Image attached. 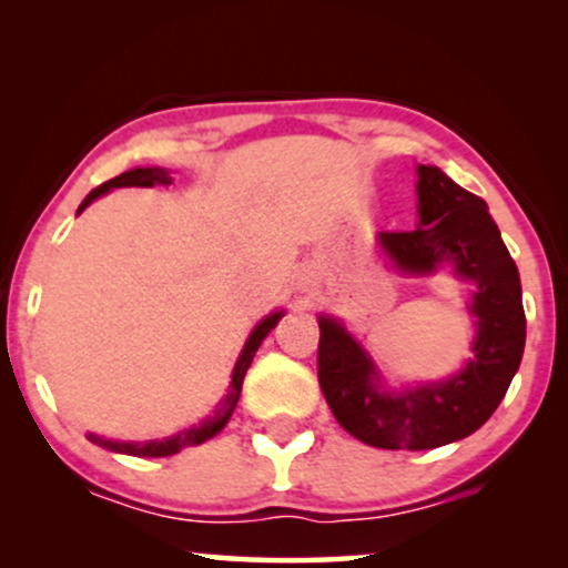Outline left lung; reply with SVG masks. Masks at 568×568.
Wrapping results in <instances>:
<instances>
[{
  "label": "left lung",
  "mask_w": 568,
  "mask_h": 568,
  "mask_svg": "<svg viewBox=\"0 0 568 568\" xmlns=\"http://www.w3.org/2000/svg\"><path fill=\"white\" fill-rule=\"evenodd\" d=\"M418 227L379 232V245L408 274H432L453 261L478 284L476 356L460 375L416 390L387 393L362 346L331 317H321L317 379L336 422L379 449H434L480 429L496 408L525 348L523 286L488 206L439 168L418 165Z\"/></svg>",
  "instance_id": "obj_1"
}]
</instances>
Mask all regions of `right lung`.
Returning a JSON list of instances; mask_svg holds the SVG:
<instances>
[{"label":"right lung","mask_w":568,"mask_h":568,"mask_svg":"<svg viewBox=\"0 0 568 568\" xmlns=\"http://www.w3.org/2000/svg\"><path fill=\"white\" fill-rule=\"evenodd\" d=\"M170 183H173V178H170L162 168H134V170H129V173L115 175V178H111V181H105L103 185H98V189H92L88 193V199L80 204V212L77 214H82L84 206H90L92 201H95L98 196H103V193H108L111 189H121V185H144V189H152V185H170ZM278 317H282V313H274V315H268L266 321H261L258 325H255V331L251 333V338H247L243 354H240V359L235 364V372H232L230 393L224 395L220 408H216L214 416H209L206 422L193 426V429L175 434V437H168L162 442H144V445H136V442H113V439L98 437V434H88V439L95 442L98 447L113 449V453H123V455H134V457H168V455L181 453L183 447L201 445V442L212 439L214 434L230 422L232 410H235L237 400H240V390H243L245 372H247V367H251V362H253L255 352H258L261 341L268 336V331L278 323Z\"/></svg>","instance_id":"right-lung-1"}]
</instances>
